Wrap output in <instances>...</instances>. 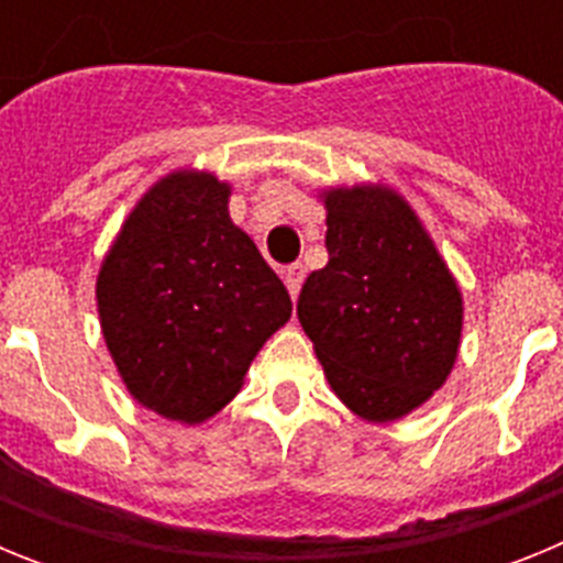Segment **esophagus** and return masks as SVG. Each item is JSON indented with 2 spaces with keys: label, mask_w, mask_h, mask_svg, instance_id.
<instances>
[{
  "label": "esophagus",
  "mask_w": 563,
  "mask_h": 563,
  "mask_svg": "<svg viewBox=\"0 0 563 563\" xmlns=\"http://www.w3.org/2000/svg\"><path fill=\"white\" fill-rule=\"evenodd\" d=\"M305 265H301V262H296V265H290V267H285V285H287V290H290V298L292 301H296V296H298V290H301V282H305Z\"/></svg>",
  "instance_id": "obj_1"
}]
</instances>
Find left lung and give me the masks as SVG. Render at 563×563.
I'll use <instances>...</instances> for the list:
<instances>
[{"instance_id":"left-lung-1","label":"left lung","mask_w":563,"mask_h":563,"mask_svg":"<svg viewBox=\"0 0 563 563\" xmlns=\"http://www.w3.org/2000/svg\"><path fill=\"white\" fill-rule=\"evenodd\" d=\"M321 197L330 262L307 276L298 321L346 409L400 420L454 369L462 292L400 194L352 186Z\"/></svg>"}]
</instances>
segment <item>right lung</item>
Returning a JSON list of instances; mask_svg holds the SVG:
<instances>
[{"instance_id": "obj_1", "label": "right lung", "mask_w": 563, "mask_h": 563, "mask_svg": "<svg viewBox=\"0 0 563 563\" xmlns=\"http://www.w3.org/2000/svg\"><path fill=\"white\" fill-rule=\"evenodd\" d=\"M231 186L172 172L123 222L98 273L101 332L129 395L180 422L236 397L292 301L253 239L231 222Z\"/></svg>"}]
</instances>
